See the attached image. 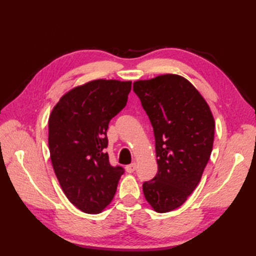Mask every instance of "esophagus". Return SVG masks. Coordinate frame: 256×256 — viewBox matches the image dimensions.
<instances>
[{
  "instance_id": "1",
  "label": "esophagus",
  "mask_w": 256,
  "mask_h": 256,
  "mask_svg": "<svg viewBox=\"0 0 256 256\" xmlns=\"http://www.w3.org/2000/svg\"><path fill=\"white\" fill-rule=\"evenodd\" d=\"M125 170H126V172H130V174L134 172L135 170H136V164H135V162H132V164H130L126 167H125Z\"/></svg>"
}]
</instances>
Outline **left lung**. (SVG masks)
Instances as JSON below:
<instances>
[{
    "mask_svg": "<svg viewBox=\"0 0 256 256\" xmlns=\"http://www.w3.org/2000/svg\"><path fill=\"white\" fill-rule=\"evenodd\" d=\"M133 90L154 130L156 176L143 184L145 199L156 212L180 206L202 176L214 138V120L199 91L178 74L138 80Z\"/></svg>",
    "mask_w": 256,
    "mask_h": 256,
    "instance_id": "8db88e82",
    "label": "left lung"
}]
</instances>
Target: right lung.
<instances>
[{
  "mask_svg": "<svg viewBox=\"0 0 256 256\" xmlns=\"http://www.w3.org/2000/svg\"><path fill=\"white\" fill-rule=\"evenodd\" d=\"M131 81L98 79L68 91L48 121L52 168L66 197L86 214L111 202L124 170L106 152L111 118L126 106Z\"/></svg>",
  "mask_w": 256,
  "mask_h": 256,
  "instance_id": "add662e5",
  "label": "right lung"
}]
</instances>
